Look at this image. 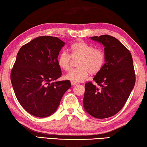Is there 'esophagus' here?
Segmentation results:
<instances>
[{
    "mask_svg": "<svg viewBox=\"0 0 147 147\" xmlns=\"http://www.w3.org/2000/svg\"><path fill=\"white\" fill-rule=\"evenodd\" d=\"M71 84L72 85H76L77 84H78L76 82H71Z\"/></svg>",
    "mask_w": 147,
    "mask_h": 147,
    "instance_id": "1",
    "label": "esophagus"
}]
</instances>
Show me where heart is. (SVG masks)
I'll return each instance as SVG.
<instances>
[{
    "mask_svg": "<svg viewBox=\"0 0 147 147\" xmlns=\"http://www.w3.org/2000/svg\"><path fill=\"white\" fill-rule=\"evenodd\" d=\"M71 56L65 51L61 52L57 58V63L63 71L71 67L72 58H79L77 62L78 68L71 70L64 76V78L74 82H84L89 73L96 74L102 69L105 62L103 51L84 42H75L71 46Z\"/></svg>",
    "mask_w": 147,
    "mask_h": 147,
    "instance_id": "obj_1",
    "label": "heart"
}]
</instances>
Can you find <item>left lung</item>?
<instances>
[{
  "instance_id": "obj_1",
  "label": "left lung",
  "mask_w": 147,
  "mask_h": 147,
  "mask_svg": "<svg viewBox=\"0 0 147 147\" xmlns=\"http://www.w3.org/2000/svg\"><path fill=\"white\" fill-rule=\"evenodd\" d=\"M90 38L104 46L105 63L94 81L85 84V111L96 118L115 115L123 107L134 87L136 76L129 50L115 37L108 34Z\"/></svg>"
}]
</instances>
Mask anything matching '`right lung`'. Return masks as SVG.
Returning <instances> with one entry per match:
<instances>
[{
	"mask_svg": "<svg viewBox=\"0 0 147 147\" xmlns=\"http://www.w3.org/2000/svg\"><path fill=\"white\" fill-rule=\"evenodd\" d=\"M64 42L57 37L38 36L21 47L11 72L18 102L31 115L46 118L55 113L69 80L57 81L62 71L57 58Z\"/></svg>",
	"mask_w": 147,
	"mask_h": 147,
	"instance_id": "add662e5",
	"label": "right lung"
}]
</instances>
